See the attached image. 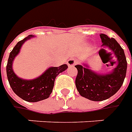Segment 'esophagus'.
<instances>
[{
  "label": "esophagus",
  "instance_id": "esophagus-1",
  "mask_svg": "<svg viewBox=\"0 0 132 132\" xmlns=\"http://www.w3.org/2000/svg\"><path fill=\"white\" fill-rule=\"evenodd\" d=\"M76 60H75L74 59H69V60L67 61L68 66H71V67L74 66L75 65H76Z\"/></svg>",
  "mask_w": 132,
  "mask_h": 132
}]
</instances>
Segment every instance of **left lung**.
I'll list each match as a JSON object with an SVG mask.
<instances>
[{
    "label": "left lung",
    "mask_w": 132,
    "mask_h": 132,
    "mask_svg": "<svg viewBox=\"0 0 132 132\" xmlns=\"http://www.w3.org/2000/svg\"><path fill=\"white\" fill-rule=\"evenodd\" d=\"M100 36L102 49L99 51V55L102 60L104 61L102 54L103 50H106V47L111 51L108 52L111 55L114 54L117 59V66L113 71L110 74H97L81 65L75 66L78 70L76 78L78 91L82 97L93 101H102L115 94L123 84L127 68L125 52L119 43L114 38H110L105 34Z\"/></svg>",
    "instance_id": "left-lung-1"
}]
</instances>
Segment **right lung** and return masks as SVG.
I'll use <instances>...</instances> for the list:
<instances>
[{
	"label": "right lung",
	"mask_w": 132,
	"mask_h": 132,
	"mask_svg": "<svg viewBox=\"0 0 132 132\" xmlns=\"http://www.w3.org/2000/svg\"><path fill=\"white\" fill-rule=\"evenodd\" d=\"M32 37V35H29L17 43L10 52L6 66V72L7 80L13 92L27 102H35L49 97L54 86L55 78L60 73L64 71L68 68V66L63 64L59 67H51L39 77L33 80H24L18 77L14 73L12 68L13 61L18 54L23 43Z\"/></svg>",
	"instance_id": "add662e5"
}]
</instances>
